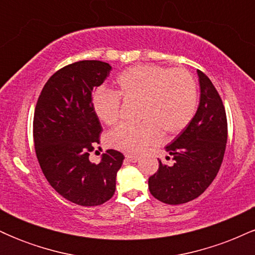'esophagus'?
Returning a JSON list of instances; mask_svg holds the SVG:
<instances>
[{
    "label": "esophagus",
    "mask_w": 255,
    "mask_h": 255,
    "mask_svg": "<svg viewBox=\"0 0 255 255\" xmlns=\"http://www.w3.org/2000/svg\"><path fill=\"white\" fill-rule=\"evenodd\" d=\"M139 156H136V154H130V153H126V159L127 160H129V162H133V163H135V162H137V160H139Z\"/></svg>",
    "instance_id": "1"
}]
</instances>
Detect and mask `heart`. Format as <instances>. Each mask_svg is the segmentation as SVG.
Wrapping results in <instances>:
<instances>
[{
    "instance_id": "b5f03b06",
    "label": "heart",
    "mask_w": 255,
    "mask_h": 255,
    "mask_svg": "<svg viewBox=\"0 0 255 255\" xmlns=\"http://www.w3.org/2000/svg\"><path fill=\"white\" fill-rule=\"evenodd\" d=\"M118 92L98 90L92 108L107 126L121 116L122 100L139 101L137 124L121 125L108 134V144L127 152H141L157 141L162 133L174 136L188 127L197 113L198 87L184 68H165L156 64H139L126 69L116 78Z\"/></svg>"
}]
</instances>
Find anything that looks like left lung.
I'll use <instances>...</instances> for the list:
<instances>
[{"label":"left lung","instance_id":"8db88e82","mask_svg":"<svg viewBox=\"0 0 255 255\" xmlns=\"http://www.w3.org/2000/svg\"><path fill=\"white\" fill-rule=\"evenodd\" d=\"M200 103L188 127L166 146L172 164L159 159V168L148 178V189L157 200L180 205L194 200L209 188L223 162L228 137L227 114L218 91L198 69ZM170 159V157H168Z\"/></svg>","mask_w":255,"mask_h":255}]
</instances>
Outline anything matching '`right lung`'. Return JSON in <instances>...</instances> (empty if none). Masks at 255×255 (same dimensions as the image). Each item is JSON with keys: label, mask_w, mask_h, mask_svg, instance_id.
Listing matches in <instances>:
<instances>
[{"label": "right lung", "mask_w": 255, "mask_h": 255, "mask_svg": "<svg viewBox=\"0 0 255 255\" xmlns=\"http://www.w3.org/2000/svg\"><path fill=\"white\" fill-rule=\"evenodd\" d=\"M110 69L96 60L64 66L44 85L34 109V150L44 176L58 194L80 206L113 198L125 159L116 150L105 152L98 164L89 159L103 130L92 108L93 93Z\"/></svg>", "instance_id": "add662e5"}]
</instances>
